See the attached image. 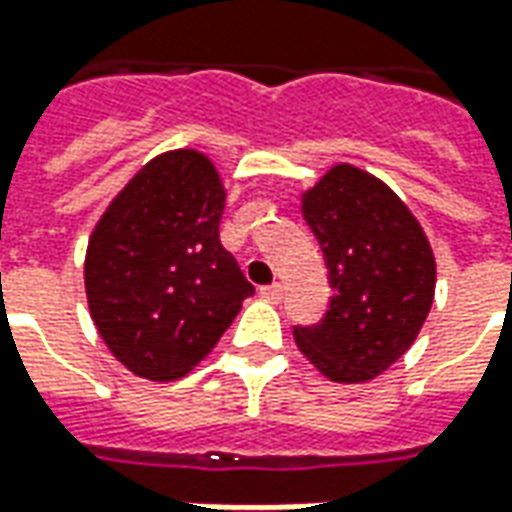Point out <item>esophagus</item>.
Here are the masks:
<instances>
[{
    "mask_svg": "<svg viewBox=\"0 0 512 512\" xmlns=\"http://www.w3.org/2000/svg\"><path fill=\"white\" fill-rule=\"evenodd\" d=\"M263 296L271 301H279L282 296H285V288H282L279 282H274V285H266V288H263Z\"/></svg>",
    "mask_w": 512,
    "mask_h": 512,
    "instance_id": "1",
    "label": "esophagus"
}]
</instances>
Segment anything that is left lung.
<instances>
[{
	"label": "left lung",
	"mask_w": 512,
	"mask_h": 512,
	"mask_svg": "<svg viewBox=\"0 0 512 512\" xmlns=\"http://www.w3.org/2000/svg\"><path fill=\"white\" fill-rule=\"evenodd\" d=\"M321 244L332 299L299 351L337 384H362L406 354L428 318L436 260L403 200L365 169L337 164L301 200Z\"/></svg>",
	"instance_id": "obj_1"
}]
</instances>
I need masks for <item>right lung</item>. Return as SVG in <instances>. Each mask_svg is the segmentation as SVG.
<instances>
[{
	"mask_svg": "<svg viewBox=\"0 0 512 512\" xmlns=\"http://www.w3.org/2000/svg\"><path fill=\"white\" fill-rule=\"evenodd\" d=\"M224 186L197 150L153 158L95 224L87 304L117 362L172 381L211 354L255 288L219 241Z\"/></svg>",
	"mask_w": 512,
	"mask_h": 512,
	"instance_id": "add662e5",
	"label": "right lung"
}]
</instances>
